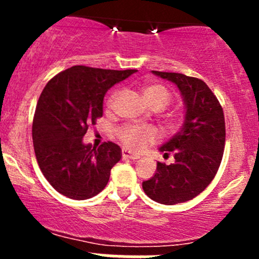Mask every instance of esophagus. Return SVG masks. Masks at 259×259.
<instances>
[{"instance_id":"esophagus-1","label":"esophagus","mask_w":259,"mask_h":259,"mask_svg":"<svg viewBox=\"0 0 259 259\" xmlns=\"http://www.w3.org/2000/svg\"><path fill=\"white\" fill-rule=\"evenodd\" d=\"M122 158L124 159H132V160H135V159H139L140 155H138V154H132L130 151H127L126 149H124L122 150Z\"/></svg>"}]
</instances>
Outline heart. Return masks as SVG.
Listing matches in <instances>:
<instances>
[{
  "label": "heart",
  "instance_id": "obj_1",
  "mask_svg": "<svg viewBox=\"0 0 259 259\" xmlns=\"http://www.w3.org/2000/svg\"><path fill=\"white\" fill-rule=\"evenodd\" d=\"M143 100L149 108L161 109L170 101V91L164 85L158 82L145 83L142 86ZM116 93L111 94L109 98V106L113 105ZM159 135L154 127L139 126V125H129L119 130V139L121 140L125 148L133 151H140L149 144H153L158 140Z\"/></svg>",
  "mask_w": 259,
  "mask_h": 259
}]
</instances>
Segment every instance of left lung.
<instances>
[{
    "label": "left lung",
    "mask_w": 259,
    "mask_h": 259,
    "mask_svg": "<svg viewBox=\"0 0 259 259\" xmlns=\"http://www.w3.org/2000/svg\"><path fill=\"white\" fill-rule=\"evenodd\" d=\"M178 88L184 105V121L159 151L174 156L170 165L158 163L156 171L143 182L150 199L173 205L203 192L215 177L226 143L223 109L204 81L177 72L151 71Z\"/></svg>",
    "instance_id": "left-lung-1"
}]
</instances>
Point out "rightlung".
Returning <instances> with one entry per match:
<instances>
[{
  "label": "right lung",
  "mask_w": 259,
  "mask_h": 259,
  "mask_svg": "<svg viewBox=\"0 0 259 259\" xmlns=\"http://www.w3.org/2000/svg\"><path fill=\"white\" fill-rule=\"evenodd\" d=\"M137 71L72 66L41 93L32 124L36 159L48 182L65 197L89 199L108 184L121 149L111 142L95 148L82 138L103 116L106 91Z\"/></svg>",
  "instance_id": "1"
}]
</instances>
